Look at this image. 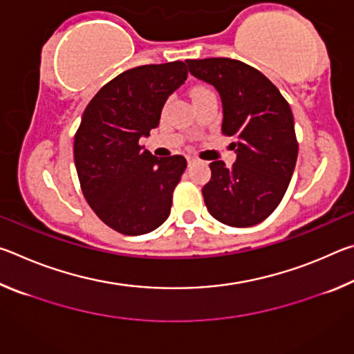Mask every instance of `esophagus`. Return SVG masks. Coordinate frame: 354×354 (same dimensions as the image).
Returning <instances> with one entry per match:
<instances>
[{
	"label": "esophagus",
	"mask_w": 354,
	"mask_h": 354,
	"mask_svg": "<svg viewBox=\"0 0 354 354\" xmlns=\"http://www.w3.org/2000/svg\"><path fill=\"white\" fill-rule=\"evenodd\" d=\"M194 162H196V159H195V158H192V156H189V158H187V164H189V165H192Z\"/></svg>",
	"instance_id": "1"
}]
</instances>
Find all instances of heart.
<instances>
[{"label": "heart", "mask_w": 354, "mask_h": 354, "mask_svg": "<svg viewBox=\"0 0 354 354\" xmlns=\"http://www.w3.org/2000/svg\"><path fill=\"white\" fill-rule=\"evenodd\" d=\"M205 91H207V88H205V87H196V88H194V91H192V95H194V93H200V92H205Z\"/></svg>", "instance_id": "b5f03b06"}]
</instances>
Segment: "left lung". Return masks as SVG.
Listing matches in <instances>:
<instances>
[{
	"instance_id": "8db88e82",
	"label": "left lung",
	"mask_w": 354,
	"mask_h": 354,
	"mask_svg": "<svg viewBox=\"0 0 354 354\" xmlns=\"http://www.w3.org/2000/svg\"><path fill=\"white\" fill-rule=\"evenodd\" d=\"M192 76L221 100V133L234 139L236 162L214 160L203 187L209 214L221 223L247 227L266 220L283 200L295 170L298 143L290 106L261 71L236 59L185 61Z\"/></svg>"
}]
</instances>
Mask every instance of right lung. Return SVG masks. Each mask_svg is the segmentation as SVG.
Wrapping results in <instances>:
<instances>
[{
	"instance_id": "right-lung-1",
	"label": "right lung",
	"mask_w": 354,
	"mask_h": 354,
	"mask_svg": "<svg viewBox=\"0 0 354 354\" xmlns=\"http://www.w3.org/2000/svg\"><path fill=\"white\" fill-rule=\"evenodd\" d=\"M185 80L181 61L131 68L101 87L82 113L73 148L82 194L122 234H147L169 218L187 160L156 158L139 140L159 127L167 100Z\"/></svg>"
}]
</instances>
